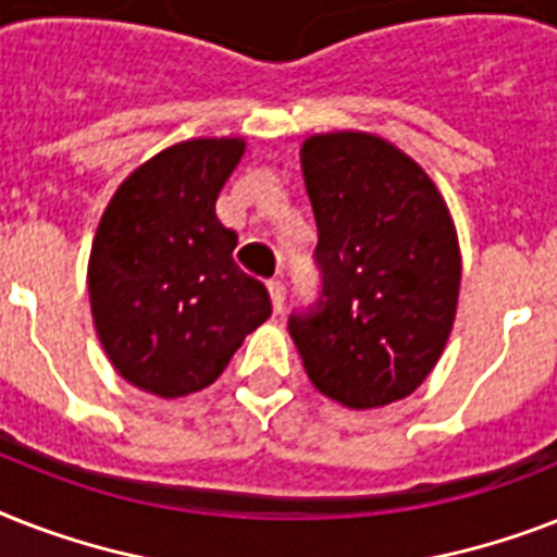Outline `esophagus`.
Segmentation results:
<instances>
[{"label":"esophagus","instance_id":"esophagus-1","mask_svg":"<svg viewBox=\"0 0 557 557\" xmlns=\"http://www.w3.org/2000/svg\"><path fill=\"white\" fill-rule=\"evenodd\" d=\"M269 286V295H271V304H274V312H283V300H286V286H283V280H269L265 283Z\"/></svg>","mask_w":557,"mask_h":557}]
</instances>
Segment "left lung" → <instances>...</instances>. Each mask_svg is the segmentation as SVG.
<instances>
[{
    "label": "left lung",
    "mask_w": 557,
    "mask_h": 557,
    "mask_svg": "<svg viewBox=\"0 0 557 557\" xmlns=\"http://www.w3.org/2000/svg\"><path fill=\"white\" fill-rule=\"evenodd\" d=\"M321 295L288 314L309 379L341 405L410 396L440 361L459 295V245L424 170L381 138L304 144Z\"/></svg>",
    "instance_id": "obj_1"
}]
</instances>
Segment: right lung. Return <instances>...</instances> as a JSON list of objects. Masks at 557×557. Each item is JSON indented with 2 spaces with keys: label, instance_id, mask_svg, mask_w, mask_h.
Returning <instances> with one entry per match:
<instances>
[{
  "label": "right lung",
  "instance_id": "right-lung-1",
  "mask_svg": "<svg viewBox=\"0 0 557 557\" xmlns=\"http://www.w3.org/2000/svg\"><path fill=\"white\" fill-rule=\"evenodd\" d=\"M245 144L199 138L159 152L109 201L91 245V314L109 361L135 387L176 398L222 375L271 314L234 262L216 199Z\"/></svg>",
  "mask_w": 557,
  "mask_h": 557
}]
</instances>
